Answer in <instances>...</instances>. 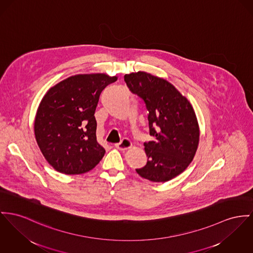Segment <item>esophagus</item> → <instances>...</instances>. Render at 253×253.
I'll return each mask as SVG.
<instances>
[{
  "mask_svg": "<svg viewBox=\"0 0 253 253\" xmlns=\"http://www.w3.org/2000/svg\"><path fill=\"white\" fill-rule=\"evenodd\" d=\"M131 146H132V143H131V141H130L129 139H127V138H124L120 143L115 144V147H116L118 150H121V151L127 150V149H129Z\"/></svg>",
  "mask_w": 253,
  "mask_h": 253,
  "instance_id": "esophagus-1",
  "label": "esophagus"
}]
</instances>
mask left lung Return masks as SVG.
I'll use <instances>...</instances> for the list:
<instances>
[{"mask_svg":"<svg viewBox=\"0 0 253 253\" xmlns=\"http://www.w3.org/2000/svg\"><path fill=\"white\" fill-rule=\"evenodd\" d=\"M130 92L140 97L149 111L150 135L145 142L148 162L137 173L152 182L175 177L192 162L200 140V128L191 103L172 84L146 72L125 75Z\"/></svg>","mask_w":253,"mask_h":253,"instance_id":"left-lung-1","label":"left lung"}]
</instances>
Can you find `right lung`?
Returning a JSON list of instances; mask_svg holds the SVG:
<instances>
[{
	"label": "right lung",
	"mask_w": 253,
	"mask_h": 253,
	"mask_svg": "<svg viewBox=\"0 0 253 253\" xmlns=\"http://www.w3.org/2000/svg\"><path fill=\"white\" fill-rule=\"evenodd\" d=\"M117 81L105 74L77 75L51 87L39 104L34 134L48 163L59 172L95 168L105 150L97 142L94 116L101 91Z\"/></svg>",
	"instance_id": "right-lung-1"
}]
</instances>
